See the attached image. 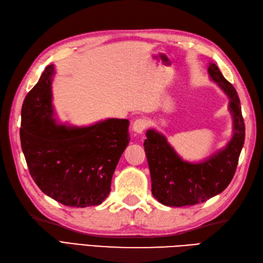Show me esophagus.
<instances>
[{
    "label": "esophagus",
    "instance_id": "esophagus-1",
    "mask_svg": "<svg viewBox=\"0 0 263 263\" xmlns=\"http://www.w3.org/2000/svg\"><path fill=\"white\" fill-rule=\"evenodd\" d=\"M146 126H147L146 120H144V119H138V120H136L133 122L132 130L134 132H137V133H142L146 129Z\"/></svg>",
    "mask_w": 263,
    "mask_h": 263
}]
</instances>
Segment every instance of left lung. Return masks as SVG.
Wrapping results in <instances>:
<instances>
[{"label": "left lung", "instance_id": "left-lung-1", "mask_svg": "<svg viewBox=\"0 0 263 263\" xmlns=\"http://www.w3.org/2000/svg\"><path fill=\"white\" fill-rule=\"evenodd\" d=\"M208 72L230 100L233 136L223 149L202 162L191 163L178 156L163 134L153 129L146 131L143 145L151 173L152 194L167 206L199 204L223 191L234 176L245 143L246 126L237 91L214 63L209 64Z\"/></svg>", "mask_w": 263, "mask_h": 263}]
</instances>
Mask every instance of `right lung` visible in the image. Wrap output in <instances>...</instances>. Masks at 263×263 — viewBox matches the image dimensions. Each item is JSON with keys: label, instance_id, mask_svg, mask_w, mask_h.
Segmentation results:
<instances>
[{"label": "right lung", "instance_id": "obj_1", "mask_svg": "<svg viewBox=\"0 0 263 263\" xmlns=\"http://www.w3.org/2000/svg\"><path fill=\"white\" fill-rule=\"evenodd\" d=\"M54 73V65L46 66L24 99L20 137L26 164L41 191L60 203L99 205L109 196L114 170L129 144V120L59 124L53 119Z\"/></svg>", "mask_w": 263, "mask_h": 263}]
</instances>
